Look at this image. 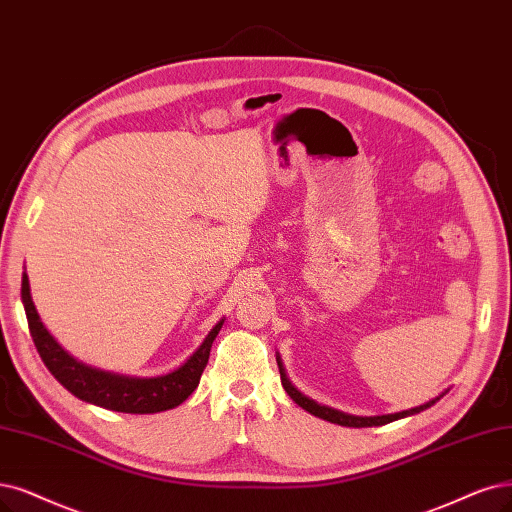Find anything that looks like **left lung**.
Segmentation results:
<instances>
[{"label": "left lung", "instance_id": "1", "mask_svg": "<svg viewBox=\"0 0 512 512\" xmlns=\"http://www.w3.org/2000/svg\"><path fill=\"white\" fill-rule=\"evenodd\" d=\"M276 361H278V369H280V382H282V386H285L287 394L291 396V399H293L301 409H306L308 413L316 415V418H320V420H327V422H331V424L348 426V428L384 426V424L396 422V420H401V418H409V415H415V413H420V411L432 407V405L437 403V401L441 399V396H445V392H447V390L441 392L439 396H434L432 401H428V403H424V405H420V407H411V409H405V411H399V413H386V415H350V413H344V411H339V409H333V407H327V405H320V403L312 401L310 396H306L304 392H299V390L291 384L289 377H287V371H285V365H282L280 354H276Z\"/></svg>", "mask_w": 512, "mask_h": 512}]
</instances>
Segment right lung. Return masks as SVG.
Returning a JSON list of instances; mask_svg holds the SVG:
<instances>
[{"label":"right lung","instance_id":"obj_1","mask_svg":"<svg viewBox=\"0 0 512 512\" xmlns=\"http://www.w3.org/2000/svg\"><path fill=\"white\" fill-rule=\"evenodd\" d=\"M21 299L35 348L40 352L48 371L73 396H78L80 401L120 413H158L179 407L187 396L198 388L200 375L208 363V354H211L215 337L219 335L225 320L221 318L219 323L208 331L204 342L189 354L187 361L181 363L177 369L154 377H137L90 367L78 361L75 356H71L59 342H56L35 310L27 274H23Z\"/></svg>","mask_w":512,"mask_h":512}]
</instances>
